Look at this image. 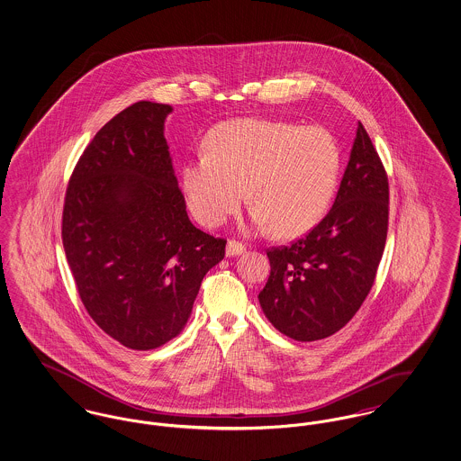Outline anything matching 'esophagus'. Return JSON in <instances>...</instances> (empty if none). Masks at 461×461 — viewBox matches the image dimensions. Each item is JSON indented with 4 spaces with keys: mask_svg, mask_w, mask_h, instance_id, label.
<instances>
[{
    "mask_svg": "<svg viewBox=\"0 0 461 461\" xmlns=\"http://www.w3.org/2000/svg\"><path fill=\"white\" fill-rule=\"evenodd\" d=\"M245 252V245L237 240H230L226 243V256L233 258V256H240Z\"/></svg>",
    "mask_w": 461,
    "mask_h": 461,
    "instance_id": "1",
    "label": "esophagus"
}]
</instances>
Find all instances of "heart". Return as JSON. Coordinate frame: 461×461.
I'll return each instance as SVG.
<instances>
[{"instance_id": "heart-1", "label": "heart", "mask_w": 461, "mask_h": 461, "mask_svg": "<svg viewBox=\"0 0 461 461\" xmlns=\"http://www.w3.org/2000/svg\"><path fill=\"white\" fill-rule=\"evenodd\" d=\"M205 149L181 167V186L200 224L218 228L249 195L254 228L294 239L329 211L340 171V149L329 130L235 119L209 132Z\"/></svg>"}]
</instances>
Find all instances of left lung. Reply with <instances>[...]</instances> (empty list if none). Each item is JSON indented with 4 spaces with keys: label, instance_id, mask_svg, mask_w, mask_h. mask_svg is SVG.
<instances>
[{
    "label": "left lung",
    "instance_id": "obj_1",
    "mask_svg": "<svg viewBox=\"0 0 461 461\" xmlns=\"http://www.w3.org/2000/svg\"><path fill=\"white\" fill-rule=\"evenodd\" d=\"M389 224V179L363 124L329 214L304 239L267 249L259 303L271 325L301 342L346 327L372 290Z\"/></svg>",
    "mask_w": 461,
    "mask_h": 461
}]
</instances>
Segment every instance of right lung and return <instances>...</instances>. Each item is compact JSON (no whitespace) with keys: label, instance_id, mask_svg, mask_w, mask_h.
Returning <instances> with one entry per match:
<instances>
[{"label":"right lung","instance_id":"1","mask_svg":"<svg viewBox=\"0 0 461 461\" xmlns=\"http://www.w3.org/2000/svg\"><path fill=\"white\" fill-rule=\"evenodd\" d=\"M171 105L136 102L95 134L67 186L62 241L93 321L134 351L185 329L224 239L186 214L164 138Z\"/></svg>","mask_w":461,"mask_h":461}]
</instances>
